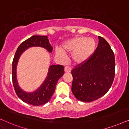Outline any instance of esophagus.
Returning <instances> with one entry per match:
<instances>
[{"label": "esophagus", "instance_id": "obj_1", "mask_svg": "<svg viewBox=\"0 0 129 129\" xmlns=\"http://www.w3.org/2000/svg\"><path fill=\"white\" fill-rule=\"evenodd\" d=\"M71 70H72L71 68L68 66H66L64 68V71L65 72H70L71 71Z\"/></svg>", "mask_w": 129, "mask_h": 129}]
</instances>
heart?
Returning a JSON list of instances; mask_svg holds the SVG:
<instances>
[{"mask_svg": "<svg viewBox=\"0 0 129 129\" xmlns=\"http://www.w3.org/2000/svg\"><path fill=\"white\" fill-rule=\"evenodd\" d=\"M96 43L92 38L77 36L63 43L61 50H56V55L65 58L64 53H71V58L75 64L83 63L89 58L95 50Z\"/></svg>", "mask_w": 129, "mask_h": 129, "instance_id": "b5f03b06", "label": "heart"}]
</instances>
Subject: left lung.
<instances>
[{"mask_svg":"<svg viewBox=\"0 0 129 129\" xmlns=\"http://www.w3.org/2000/svg\"><path fill=\"white\" fill-rule=\"evenodd\" d=\"M98 38V45L93 54L71 71L72 93L78 100L85 102L105 95L115 78V55L106 40L100 36Z\"/></svg>","mask_w":129,"mask_h":129,"instance_id":"8db88e82","label":"left lung"}]
</instances>
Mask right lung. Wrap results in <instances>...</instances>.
Returning a JSON list of instances; mask_svg holds the SVG:
<instances>
[{
	"mask_svg": "<svg viewBox=\"0 0 129 129\" xmlns=\"http://www.w3.org/2000/svg\"><path fill=\"white\" fill-rule=\"evenodd\" d=\"M31 47H41L51 52V46L47 36H33L21 43L17 49L12 62V81L14 90L17 96L21 101L33 106H40L48 102L53 95L58 79L64 72V67L61 65L50 66L47 77L40 87L33 92H26L23 90L18 85L16 78V67L21 54L26 49Z\"/></svg>",
	"mask_w": 129,
	"mask_h": 129,
	"instance_id": "right-lung-1",
	"label": "right lung"
}]
</instances>
